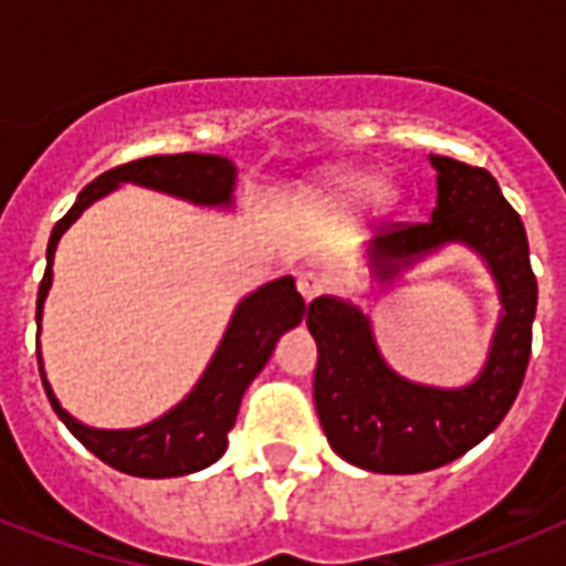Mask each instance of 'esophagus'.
<instances>
[{
    "mask_svg": "<svg viewBox=\"0 0 566 566\" xmlns=\"http://www.w3.org/2000/svg\"><path fill=\"white\" fill-rule=\"evenodd\" d=\"M296 287H300V293L305 296V302H311L314 296H319V293L326 291V279L319 273H314V270H305V273L296 275Z\"/></svg>",
    "mask_w": 566,
    "mask_h": 566,
    "instance_id": "esophagus-1",
    "label": "esophagus"
}]
</instances>
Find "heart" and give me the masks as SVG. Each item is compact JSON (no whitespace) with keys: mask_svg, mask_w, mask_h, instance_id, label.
<instances>
[{"mask_svg":"<svg viewBox=\"0 0 566 566\" xmlns=\"http://www.w3.org/2000/svg\"><path fill=\"white\" fill-rule=\"evenodd\" d=\"M378 190V181L373 176L361 170H335V172H326L323 179L314 181V188L311 193L323 199V202H332V205H355L373 196ZM390 196V188H381L378 190V199H387Z\"/></svg>","mask_w":566,"mask_h":566,"instance_id":"heart-1","label":"heart"}]
</instances>
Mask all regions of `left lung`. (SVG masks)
I'll list each match as a JSON object with an SVG mask.
<instances>
[{"label": "left lung", "instance_id": "left-lung-1", "mask_svg": "<svg viewBox=\"0 0 566 566\" xmlns=\"http://www.w3.org/2000/svg\"><path fill=\"white\" fill-rule=\"evenodd\" d=\"M438 205L429 222L381 231L367 247L378 284L447 247L482 258L496 293L500 323L484 367L470 385H420L385 361L370 317L355 302L317 296L308 332L317 340L314 405L337 455L370 473H426L482 443L514 405L532 355L537 282L520 213L482 167L429 155Z\"/></svg>", "mask_w": 566, "mask_h": 566}]
</instances>
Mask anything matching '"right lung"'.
<instances>
[{
  "mask_svg": "<svg viewBox=\"0 0 566 566\" xmlns=\"http://www.w3.org/2000/svg\"><path fill=\"white\" fill-rule=\"evenodd\" d=\"M119 185H140V188L176 196V199L202 205V208H231L234 205V185H238V167L222 155H149V158L123 164V167L102 172L99 179H93L78 193L73 208L52 229L46 247V273H43L38 291V326L43 319V302H46L49 287H52L57 240L64 238V231L96 199L108 196ZM302 314H305V302L293 284V275L273 279V282L261 284L258 291L243 296L231 314L217 353L211 355V361L193 385V390L179 405H172L170 411L161 413L158 420L137 426V429H93V426L75 420L70 411H64V405L57 402L55 390L49 385L38 349L40 378H43L49 402L61 417V422L99 461H105L119 473L140 475V479L188 475L211 467L226 452L229 431L238 420L240 399L247 394V387L252 385L258 373L264 370L279 337L300 326Z\"/></svg>",
  "mask_w": 566,
  "mask_h": 566,
  "instance_id": "right-lung-1",
  "label": "right lung"
}]
</instances>
